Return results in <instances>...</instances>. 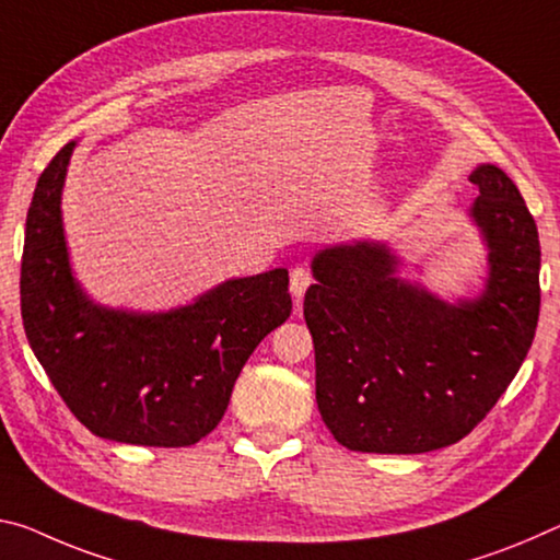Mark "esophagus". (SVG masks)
Wrapping results in <instances>:
<instances>
[{
  "label": "esophagus",
  "instance_id": "34e87169",
  "mask_svg": "<svg viewBox=\"0 0 560 560\" xmlns=\"http://www.w3.org/2000/svg\"><path fill=\"white\" fill-rule=\"evenodd\" d=\"M312 281H314V277H312V269H308V264H296L294 269H291L289 289H291V294L296 296V301L306 294V289L312 287Z\"/></svg>",
  "mask_w": 560,
  "mask_h": 560
}]
</instances>
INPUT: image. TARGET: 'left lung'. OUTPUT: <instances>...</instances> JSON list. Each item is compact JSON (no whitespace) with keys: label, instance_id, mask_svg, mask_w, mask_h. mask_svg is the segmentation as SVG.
<instances>
[{"label":"left lung","instance_id":"8db88e82","mask_svg":"<svg viewBox=\"0 0 560 560\" xmlns=\"http://www.w3.org/2000/svg\"><path fill=\"white\" fill-rule=\"evenodd\" d=\"M471 217L488 242V283L446 304L394 277L384 244L314 259L304 318L316 351V404L341 446L425 454L468 436L518 374L540 312V244L530 211L499 166L471 174Z\"/></svg>","mask_w":560,"mask_h":560}]
</instances>
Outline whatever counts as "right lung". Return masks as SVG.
I'll list each match as a JSON object with an SVG mask.
<instances>
[{
    "mask_svg": "<svg viewBox=\"0 0 560 560\" xmlns=\"http://www.w3.org/2000/svg\"><path fill=\"white\" fill-rule=\"evenodd\" d=\"M74 141L44 168L26 214L22 318L51 386L94 436L179 448L224 416L244 363L291 314L289 271L234 279L168 314L112 312L69 271L61 186Z\"/></svg>",
    "mask_w": 560,
    "mask_h": 560,
    "instance_id": "obj_1",
    "label": "right lung"
}]
</instances>
